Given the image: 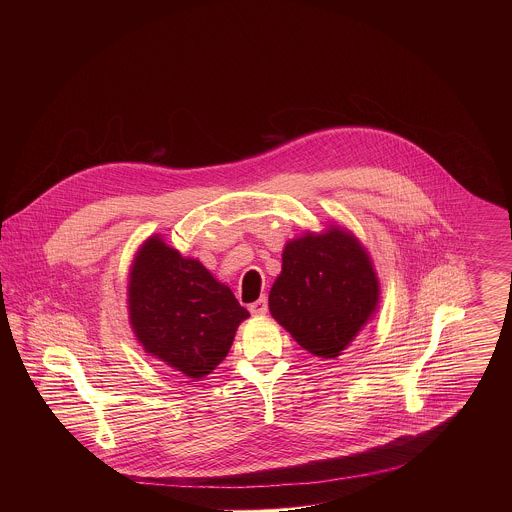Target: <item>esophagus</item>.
I'll return each mask as SVG.
<instances>
[{
    "mask_svg": "<svg viewBox=\"0 0 512 512\" xmlns=\"http://www.w3.org/2000/svg\"><path fill=\"white\" fill-rule=\"evenodd\" d=\"M268 311V303L265 297H261V299H257L255 303H251L249 305V313L251 315H255V317H259V315H267Z\"/></svg>",
    "mask_w": 512,
    "mask_h": 512,
    "instance_id": "34e87169",
    "label": "esophagus"
}]
</instances>
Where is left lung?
Here are the masks:
<instances>
[{"label": "left lung", "instance_id": "obj_1", "mask_svg": "<svg viewBox=\"0 0 512 512\" xmlns=\"http://www.w3.org/2000/svg\"><path fill=\"white\" fill-rule=\"evenodd\" d=\"M378 295L365 249L332 228L286 245L268 309L303 349L334 359L374 313Z\"/></svg>", "mask_w": 512, "mask_h": 512}]
</instances>
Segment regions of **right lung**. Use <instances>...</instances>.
I'll return each instance as SVG.
<instances>
[{
  "instance_id": "1",
  "label": "right lung",
  "mask_w": 512,
  "mask_h": 512,
  "mask_svg": "<svg viewBox=\"0 0 512 512\" xmlns=\"http://www.w3.org/2000/svg\"><path fill=\"white\" fill-rule=\"evenodd\" d=\"M130 324L147 353L199 380L224 361L249 313L195 259L149 238L130 272Z\"/></svg>"
}]
</instances>
